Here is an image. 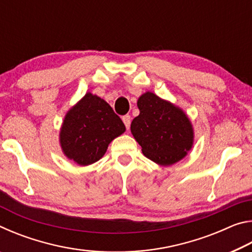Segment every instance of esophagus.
Returning a JSON list of instances; mask_svg holds the SVG:
<instances>
[{"instance_id":"esophagus-1","label":"esophagus","mask_w":252,"mask_h":252,"mask_svg":"<svg viewBox=\"0 0 252 252\" xmlns=\"http://www.w3.org/2000/svg\"><path fill=\"white\" fill-rule=\"evenodd\" d=\"M122 121H123V123H125L126 130H129L130 123H131V117L129 116V114H126V116H123L122 117Z\"/></svg>"}]
</instances>
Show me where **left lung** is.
<instances>
[{"mask_svg": "<svg viewBox=\"0 0 252 252\" xmlns=\"http://www.w3.org/2000/svg\"><path fill=\"white\" fill-rule=\"evenodd\" d=\"M136 104L140 114L132 121L131 132L143 155L160 165H171L183 159L194 138L187 114L152 92L143 93Z\"/></svg>", "mask_w": 252, "mask_h": 252, "instance_id": "1", "label": "left lung"}]
</instances>
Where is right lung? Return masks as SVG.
<instances>
[{"instance_id":"obj_1","label":"right lung","mask_w":252,"mask_h":252,"mask_svg":"<svg viewBox=\"0 0 252 252\" xmlns=\"http://www.w3.org/2000/svg\"><path fill=\"white\" fill-rule=\"evenodd\" d=\"M125 131L112 108L89 92L67 111L60 131V144L70 160L89 165L100 160L110 142Z\"/></svg>"}]
</instances>
